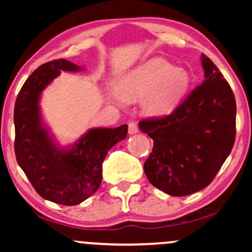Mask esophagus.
Instances as JSON below:
<instances>
[{"instance_id": "34e87169", "label": "esophagus", "mask_w": 252, "mask_h": 252, "mask_svg": "<svg viewBox=\"0 0 252 252\" xmlns=\"http://www.w3.org/2000/svg\"><path fill=\"white\" fill-rule=\"evenodd\" d=\"M137 132H139V127H137V125L135 123H129L128 124V133L130 134V135H133V134H136Z\"/></svg>"}]
</instances>
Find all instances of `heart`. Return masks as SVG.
I'll return each mask as SVG.
<instances>
[{"label":"heart","mask_w":252,"mask_h":252,"mask_svg":"<svg viewBox=\"0 0 252 252\" xmlns=\"http://www.w3.org/2000/svg\"><path fill=\"white\" fill-rule=\"evenodd\" d=\"M190 77L182 67H174L163 58H154L134 67L118 79L115 95L117 102L140 99L141 108L147 116L165 117L171 115L187 94Z\"/></svg>","instance_id":"b5f03b06"}]
</instances>
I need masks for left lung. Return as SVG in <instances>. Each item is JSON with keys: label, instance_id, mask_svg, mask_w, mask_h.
Returning a JSON list of instances; mask_svg holds the SVG:
<instances>
[{"label": "left lung", "instance_id": "obj_1", "mask_svg": "<svg viewBox=\"0 0 252 252\" xmlns=\"http://www.w3.org/2000/svg\"><path fill=\"white\" fill-rule=\"evenodd\" d=\"M203 84L171 113L139 123L154 140L144 173L171 196H187L211 184L235 141L236 102L213 62L202 54Z\"/></svg>", "mask_w": 252, "mask_h": 252}]
</instances>
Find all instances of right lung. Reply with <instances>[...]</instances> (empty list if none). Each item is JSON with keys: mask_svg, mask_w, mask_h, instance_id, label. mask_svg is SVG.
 Instances as JSON below:
<instances>
[{"mask_svg": "<svg viewBox=\"0 0 252 252\" xmlns=\"http://www.w3.org/2000/svg\"><path fill=\"white\" fill-rule=\"evenodd\" d=\"M81 70L84 67L66 60L41 65L23 85L13 112L19 166L41 197L63 205L80 204L97 190L103 160L116 143L126 139L128 128H91L68 146L58 144L43 122L41 95L62 71Z\"/></svg>", "mask_w": 252, "mask_h": 252, "instance_id": "add662e5", "label": "right lung"}]
</instances>
